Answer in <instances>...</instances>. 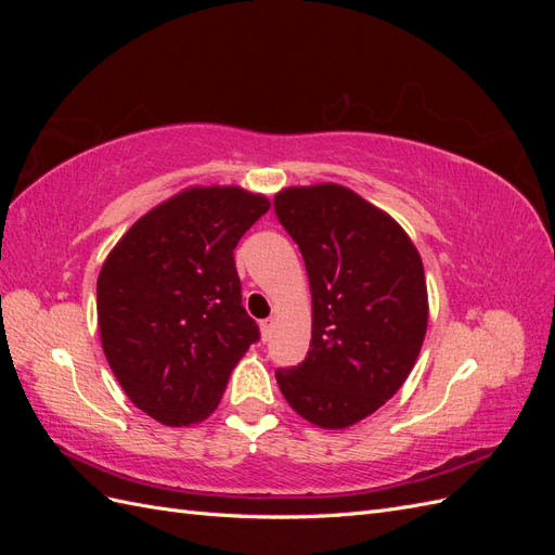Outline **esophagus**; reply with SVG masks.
<instances>
[{
	"label": "esophagus",
	"instance_id": "obj_1",
	"mask_svg": "<svg viewBox=\"0 0 555 555\" xmlns=\"http://www.w3.org/2000/svg\"><path fill=\"white\" fill-rule=\"evenodd\" d=\"M273 319H263V322L259 324V328H261V340H268L271 338V331H273Z\"/></svg>",
	"mask_w": 555,
	"mask_h": 555
}]
</instances>
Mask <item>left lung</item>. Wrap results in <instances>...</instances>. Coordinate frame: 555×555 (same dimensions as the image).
<instances>
[{"mask_svg":"<svg viewBox=\"0 0 555 555\" xmlns=\"http://www.w3.org/2000/svg\"><path fill=\"white\" fill-rule=\"evenodd\" d=\"M275 215L306 261L312 340L278 386L306 422L343 430L405 384L428 328L418 249L389 212L335 182L284 188Z\"/></svg>","mask_w":555,"mask_h":555,"instance_id":"left-lung-1","label":"left lung"}]
</instances>
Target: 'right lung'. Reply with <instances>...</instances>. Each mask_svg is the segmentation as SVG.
<instances>
[{
  "mask_svg": "<svg viewBox=\"0 0 555 555\" xmlns=\"http://www.w3.org/2000/svg\"><path fill=\"white\" fill-rule=\"evenodd\" d=\"M271 208L236 184H194L115 243L96 280L106 361L127 398L164 426L208 418L259 328L241 306L233 261Z\"/></svg>",
  "mask_w": 555,
  "mask_h": 555,
  "instance_id": "add662e5",
  "label": "right lung"
}]
</instances>
